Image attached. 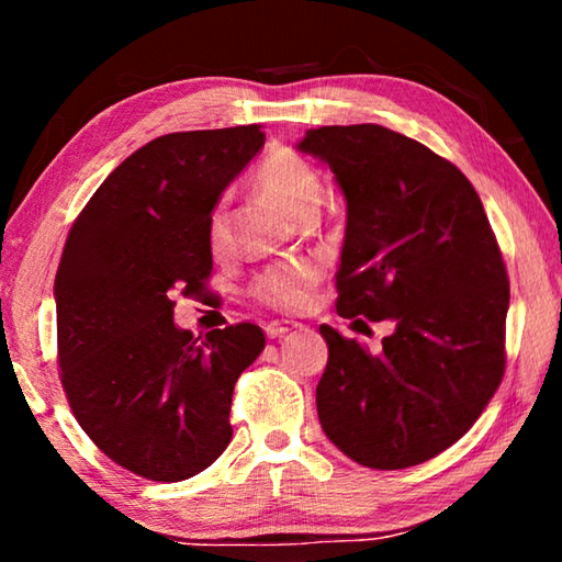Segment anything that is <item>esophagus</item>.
<instances>
[{
    "label": "esophagus",
    "instance_id": "1",
    "mask_svg": "<svg viewBox=\"0 0 562 562\" xmlns=\"http://www.w3.org/2000/svg\"><path fill=\"white\" fill-rule=\"evenodd\" d=\"M300 325L297 322H290V319H278V322H270L268 327H265V335H268V339H278L282 335H288V331L297 329Z\"/></svg>",
    "mask_w": 562,
    "mask_h": 562
}]
</instances>
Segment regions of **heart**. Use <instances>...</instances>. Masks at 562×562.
Returning a JSON list of instances; mask_svg holds the SVG:
<instances>
[{"label": "heart", "mask_w": 562, "mask_h": 562, "mask_svg": "<svg viewBox=\"0 0 562 562\" xmlns=\"http://www.w3.org/2000/svg\"><path fill=\"white\" fill-rule=\"evenodd\" d=\"M255 183L265 195L282 205L290 215L300 217L307 211H317L322 201V178L302 156L288 148H278L262 160ZM207 240L215 252L227 245V211L217 203L207 217ZM319 278V268L307 260H284L265 268L252 282V297L274 310L294 312L310 300L312 284Z\"/></svg>", "instance_id": "heart-1"}]
</instances>
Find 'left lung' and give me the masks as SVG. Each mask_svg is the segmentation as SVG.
<instances>
[{"mask_svg": "<svg viewBox=\"0 0 562 562\" xmlns=\"http://www.w3.org/2000/svg\"><path fill=\"white\" fill-rule=\"evenodd\" d=\"M297 148L347 201L337 312L394 322L379 355L319 327L322 429L369 469L429 461L471 429L506 369L508 274L481 198L449 160L376 123L310 128Z\"/></svg>", "mask_w": 562, "mask_h": 562, "instance_id": "left-lung-1", "label": "left lung"}]
</instances>
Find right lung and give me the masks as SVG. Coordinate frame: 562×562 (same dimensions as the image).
Returning <instances> with one entry per match:
<instances>
[{
    "instance_id": "right-lung-1",
    "label": "right lung",
    "mask_w": 562,
    "mask_h": 562,
    "mask_svg": "<svg viewBox=\"0 0 562 562\" xmlns=\"http://www.w3.org/2000/svg\"><path fill=\"white\" fill-rule=\"evenodd\" d=\"M262 146L258 123L150 140L66 237L54 280L64 392L89 439L144 479L186 481L233 439V389L265 349L262 329L193 337L173 322V294L211 278L207 217Z\"/></svg>"
}]
</instances>
